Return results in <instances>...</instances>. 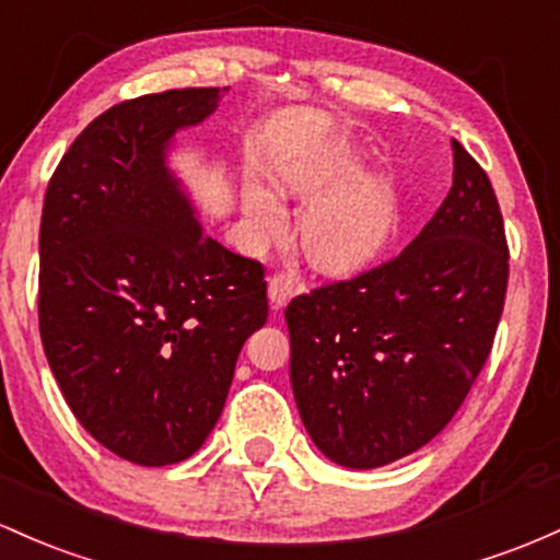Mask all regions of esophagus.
<instances>
[{"label":"esophagus","mask_w":560,"mask_h":560,"mask_svg":"<svg viewBox=\"0 0 560 560\" xmlns=\"http://www.w3.org/2000/svg\"><path fill=\"white\" fill-rule=\"evenodd\" d=\"M305 287L300 284L298 279H294L292 273H273L268 279V298H270V305H273L276 311L284 308L287 303L294 298L298 292H303Z\"/></svg>","instance_id":"esophagus-1"}]
</instances>
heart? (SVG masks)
<instances>
[{
  "mask_svg": "<svg viewBox=\"0 0 560 560\" xmlns=\"http://www.w3.org/2000/svg\"><path fill=\"white\" fill-rule=\"evenodd\" d=\"M346 162L337 159L329 164H305L281 172V183L290 190H318L329 186ZM249 229L257 236H273L284 229V205L273 190L252 183L244 196ZM390 220L388 190L372 177H350L337 188L324 190L311 201L303 214V247L308 257L324 270H348L383 244Z\"/></svg>",
  "mask_w": 560,
  "mask_h": 560,
  "instance_id": "obj_1",
  "label": "heart"
}]
</instances>
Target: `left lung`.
<instances>
[{"mask_svg": "<svg viewBox=\"0 0 560 560\" xmlns=\"http://www.w3.org/2000/svg\"><path fill=\"white\" fill-rule=\"evenodd\" d=\"M444 205L390 260L287 305L290 380L313 444L380 468L452 420L494 346L510 252L489 175L452 140Z\"/></svg>", "mask_w": 560, "mask_h": 560, "instance_id": "1", "label": "left lung"}]
</instances>
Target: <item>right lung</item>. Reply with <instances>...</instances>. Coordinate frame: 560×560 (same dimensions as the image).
<instances>
[{"label": "right lung", "mask_w": 560, "mask_h": 560, "mask_svg": "<svg viewBox=\"0 0 560 560\" xmlns=\"http://www.w3.org/2000/svg\"><path fill=\"white\" fill-rule=\"evenodd\" d=\"M225 88L116 103L55 167L39 231V335L73 417L135 465L180 463L223 411L268 318L266 268L201 231L164 149Z\"/></svg>", "instance_id": "obj_1"}]
</instances>
